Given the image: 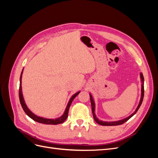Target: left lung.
<instances>
[{
	"instance_id": "left-lung-1",
	"label": "left lung",
	"mask_w": 158,
	"mask_h": 158,
	"mask_svg": "<svg viewBox=\"0 0 158 158\" xmlns=\"http://www.w3.org/2000/svg\"><path fill=\"white\" fill-rule=\"evenodd\" d=\"M140 79H141V82H142V85H141V97H140V102L138 103V106H137L135 111L132 114H131L130 116H128L125 118L121 119V120L119 121H103L99 120V119L96 117L95 113V102L94 101V99L92 98V95H91V94H89V97H90V102H91V105H92V113H93V116H94V118L95 121L97 123H98L99 125H102V126H116V125H122V124L125 123V122H127L128 119H130L134 114H135L138 111V109L140 108L141 104L142 103L143 101V98H144V76H143L142 73L140 74Z\"/></svg>"
}]
</instances>
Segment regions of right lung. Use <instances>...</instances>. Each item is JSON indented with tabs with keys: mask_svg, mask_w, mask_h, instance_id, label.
Wrapping results in <instances>:
<instances>
[{
	"mask_svg": "<svg viewBox=\"0 0 158 158\" xmlns=\"http://www.w3.org/2000/svg\"><path fill=\"white\" fill-rule=\"evenodd\" d=\"M23 70V69L22 71V73H21V75H20V89H19V98H20V103H21V106H22V107L23 109V111H24V112L26 113V114H27L28 117H30L31 118H32L33 121H35L38 122L40 123L45 124V125H58V124H60V123H64V121L68 117V113H69V108H70V106L72 102H73L74 99L76 96H77L78 94H79V93L80 92H78L77 93L74 94L73 95V96L70 98L63 114L62 116H60V117H58V118H56L55 119V118H46L37 116L36 114H35L34 113H33L30 111V110L28 109V107H27L26 104L25 103L24 99H23V97L22 91V77Z\"/></svg>",
	"mask_w": 158,
	"mask_h": 158,
	"instance_id": "1",
	"label": "right lung"
}]
</instances>
